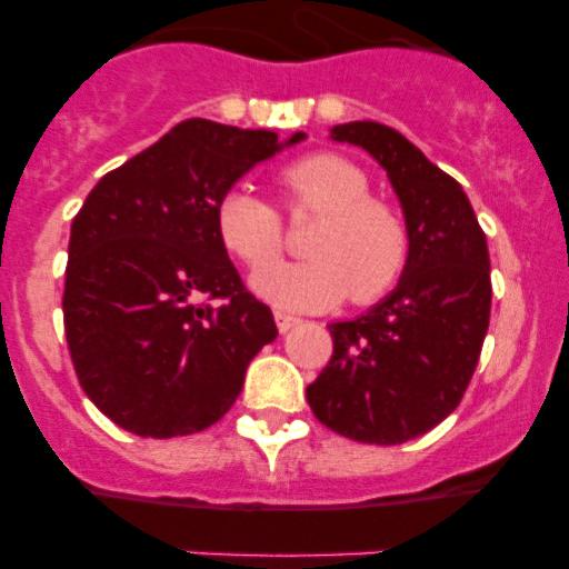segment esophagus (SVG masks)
<instances>
[{
  "label": "esophagus",
  "mask_w": 569,
  "mask_h": 569,
  "mask_svg": "<svg viewBox=\"0 0 569 569\" xmlns=\"http://www.w3.org/2000/svg\"><path fill=\"white\" fill-rule=\"evenodd\" d=\"M273 319H276V328H279L281 336H284V333H288V330H293L296 325H299V319H296V316H290V313H276Z\"/></svg>",
  "instance_id": "34e87169"
}]
</instances>
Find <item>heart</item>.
I'll return each instance as SVG.
<instances>
[{
  "label": "heart",
  "instance_id": "1",
  "mask_svg": "<svg viewBox=\"0 0 569 569\" xmlns=\"http://www.w3.org/2000/svg\"><path fill=\"white\" fill-rule=\"evenodd\" d=\"M296 210L319 213L308 239V261L273 264L253 276L259 299L279 310H325L353 296L359 305L379 301L396 288L410 264V230L399 210L370 199V179L339 153H313L281 176ZM216 233L250 270L279 256V213L244 184L216 204Z\"/></svg>",
  "mask_w": 569,
  "mask_h": 569
}]
</instances>
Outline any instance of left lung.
Returning a JSON list of instances; mask_svg holds the SVG:
<instances>
[{"label":"left lung","instance_id":"obj_1","mask_svg":"<svg viewBox=\"0 0 569 569\" xmlns=\"http://www.w3.org/2000/svg\"><path fill=\"white\" fill-rule=\"evenodd\" d=\"M387 170L410 230V264L390 293L328 325L333 356L308 387L316 419L365 445H401L453 413L490 325L485 230L453 176L379 122L330 128Z\"/></svg>","mask_w":569,"mask_h":569}]
</instances>
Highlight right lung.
<instances>
[{
    "label": "right lung",
    "instance_id": "1",
    "mask_svg": "<svg viewBox=\"0 0 569 569\" xmlns=\"http://www.w3.org/2000/svg\"><path fill=\"white\" fill-rule=\"evenodd\" d=\"M301 139L188 119L84 199L70 224L64 336L88 399L128 433L173 439L216 425L279 336L228 259L216 204Z\"/></svg>",
    "mask_w": 569,
    "mask_h": 569
}]
</instances>
